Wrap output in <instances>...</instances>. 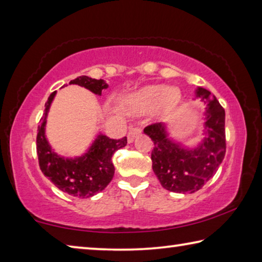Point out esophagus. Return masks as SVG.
<instances>
[{
	"label": "esophagus",
	"instance_id": "obj_1",
	"mask_svg": "<svg viewBox=\"0 0 262 262\" xmlns=\"http://www.w3.org/2000/svg\"><path fill=\"white\" fill-rule=\"evenodd\" d=\"M140 134H141L140 128H130L129 132H128V135H127L128 142H129V143H132V142L134 141Z\"/></svg>",
	"mask_w": 262,
	"mask_h": 262
}]
</instances>
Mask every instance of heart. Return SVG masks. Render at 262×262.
<instances>
[{"label":"heart","mask_w":262,"mask_h":262,"mask_svg":"<svg viewBox=\"0 0 262 262\" xmlns=\"http://www.w3.org/2000/svg\"><path fill=\"white\" fill-rule=\"evenodd\" d=\"M181 100L179 88L170 85H147L122 99V108L128 114H143L152 110L155 106L158 112H168L178 106Z\"/></svg>","instance_id":"heart-1"}]
</instances>
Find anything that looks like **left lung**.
Returning <instances> with one entry per match:
<instances>
[{
    "instance_id": "obj_1",
    "label": "left lung",
    "mask_w": 262,
    "mask_h": 262,
    "mask_svg": "<svg viewBox=\"0 0 262 262\" xmlns=\"http://www.w3.org/2000/svg\"><path fill=\"white\" fill-rule=\"evenodd\" d=\"M195 97L205 100L203 137L194 145L173 139L165 122L144 128L154 141L152 170L164 188L176 193H194L202 188L225 156V111L207 89L198 86Z\"/></svg>"
}]
</instances>
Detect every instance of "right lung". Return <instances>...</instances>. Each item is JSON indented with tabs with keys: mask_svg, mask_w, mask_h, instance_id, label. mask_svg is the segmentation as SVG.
I'll return each instance as SVG.
<instances>
[{
	"mask_svg": "<svg viewBox=\"0 0 262 262\" xmlns=\"http://www.w3.org/2000/svg\"><path fill=\"white\" fill-rule=\"evenodd\" d=\"M69 84L85 88L97 96H101V91L108 88L104 79L89 76H79ZM55 95L56 91L48 97L38 127L37 154L40 170L62 192L81 199L94 196L113 179L112 156L118 149L126 147L127 137L113 140L99 132L84 154L75 157L61 156L52 148L46 136L47 117Z\"/></svg>",
	"mask_w": 262,
	"mask_h": 262,
	"instance_id": "obj_1",
	"label": "right lung"
}]
</instances>
